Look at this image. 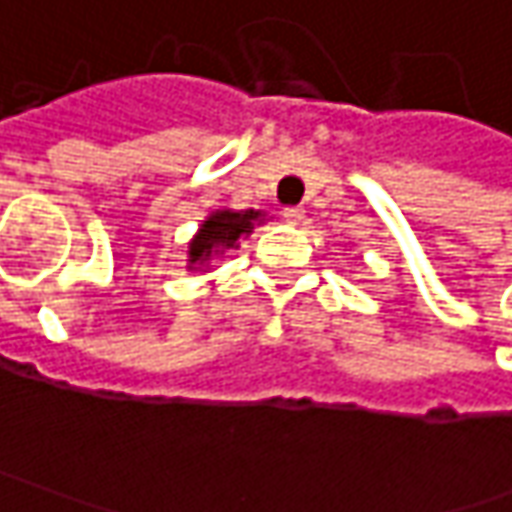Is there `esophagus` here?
<instances>
[{
  "mask_svg": "<svg viewBox=\"0 0 512 512\" xmlns=\"http://www.w3.org/2000/svg\"><path fill=\"white\" fill-rule=\"evenodd\" d=\"M282 216H285L290 225H299V222L305 219V210H302L299 205H290V207H285V210H282Z\"/></svg>",
  "mask_w": 512,
  "mask_h": 512,
  "instance_id": "obj_1",
  "label": "esophagus"
}]
</instances>
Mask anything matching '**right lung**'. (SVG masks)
I'll return each instance as SVG.
<instances>
[{
	"mask_svg": "<svg viewBox=\"0 0 512 512\" xmlns=\"http://www.w3.org/2000/svg\"><path fill=\"white\" fill-rule=\"evenodd\" d=\"M262 222V210H216L210 213L199 233L187 245V270L205 267L213 256L239 247L242 236L253 233V225Z\"/></svg>",
	"mask_w": 512,
	"mask_h": 512,
	"instance_id": "obj_1",
	"label": "right lung"
}]
</instances>
